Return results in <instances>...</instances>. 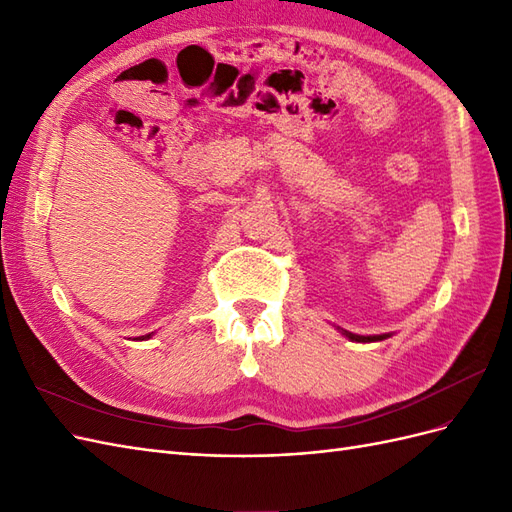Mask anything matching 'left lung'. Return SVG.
Instances as JSON below:
<instances>
[{
  "label": "left lung",
  "mask_w": 512,
  "mask_h": 512,
  "mask_svg": "<svg viewBox=\"0 0 512 512\" xmlns=\"http://www.w3.org/2000/svg\"><path fill=\"white\" fill-rule=\"evenodd\" d=\"M339 333H342L344 337H348L350 342H363V344H369V342H382V339H386V337H391V333H382V335H356V333H350V331H346V329H342V327H335Z\"/></svg>",
  "instance_id": "obj_1"
}]
</instances>
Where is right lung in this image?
<instances>
[{"mask_svg":"<svg viewBox=\"0 0 512 512\" xmlns=\"http://www.w3.org/2000/svg\"><path fill=\"white\" fill-rule=\"evenodd\" d=\"M153 333H147V335H143V337H138V339H149Z\"/></svg>","mask_w":512,"mask_h":512,"instance_id":"right-lung-1","label":"right lung"}]
</instances>
